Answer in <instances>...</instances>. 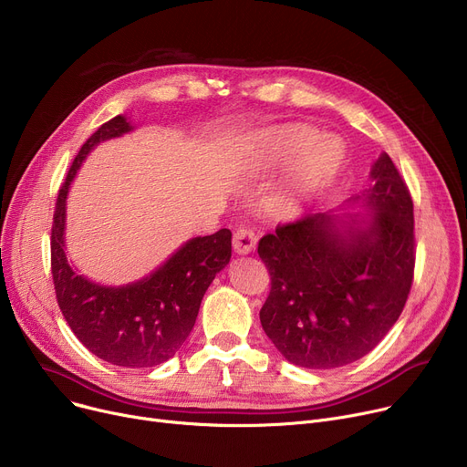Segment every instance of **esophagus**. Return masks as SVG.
<instances>
[{"label": "esophagus", "mask_w": 467, "mask_h": 467, "mask_svg": "<svg viewBox=\"0 0 467 467\" xmlns=\"http://www.w3.org/2000/svg\"><path fill=\"white\" fill-rule=\"evenodd\" d=\"M257 246V234L248 229V227H240L234 231L233 234V248L236 254L240 255H246V254H252Z\"/></svg>", "instance_id": "34e87169"}]
</instances>
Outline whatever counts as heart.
Returning <instances> with one entry per match:
<instances>
[{"instance_id":"obj_1","label":"heart","mask_w":467,"mask_h":467,"mask_svg":"<svg viewBox=\"0 0 467 467\" xmlns=\"http://www.w3.org/2000/svg\"><path fill=\"white\" fill-rule=\"evenodd\" d=\"M276 164H289L276 201L285 208H299L329 187L347 164L348 150L338 136H320L306 125L278 129L268 138Z\"/></svg>"}]
</instances>
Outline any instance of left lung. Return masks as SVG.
<instances>
[{
    "mask_svg": "<svg viewBox=\"0 0 467 467\" xmlns=\"http://www.w3.org/2000/svg\"><path fill=\"white\" fill-rule=\"evenodd\" d=\"M356 201L367 215L308 213L259 240L271 275L259 312L291 363L335 369L369 354L398 322L414 276L412 199L382 153Z\"/></svg>",
    "mask_w": 467,
    "mask_h": 467,
    "instance_id": "obj_1",
    "label": "left lung"
}]
</instances>
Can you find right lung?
I'll list each match as a JSON object with an SVG mask.
<instances>
[{"mask_svg": "<svg viewBox=\"0 0 467 467\" xmlns=\"http://www.w3.org/2000/svg\"><path fill=\"white\" fill-rule=\"evenodd\" d=\"M130 130V122L117 115L104 122L73 159L53 217L51 271L58 306L83 347L108 363L145 369L164 363L182 348L208 285L231 259L233 234L221 229L210 236H196L155 273L134 284L109 287L78 275L64 252L71 180L94 145Z\"/></svg>", "mask_w": 467, "mask_h": 467, "instance_id": "add662e5", "label": "right lung"}]
</instances>
